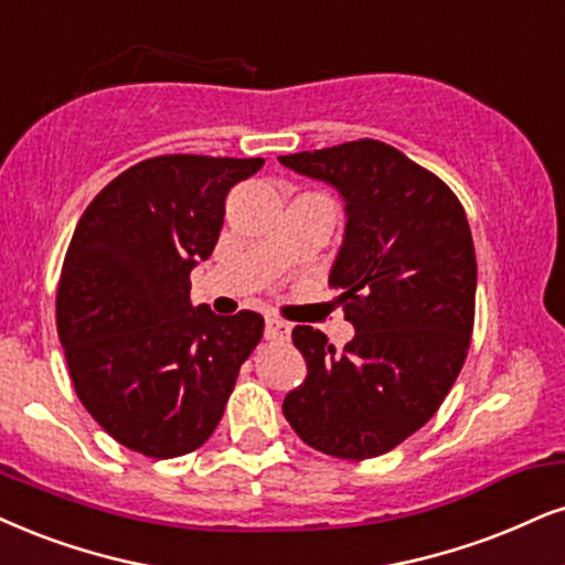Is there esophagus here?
Returning <instances> with one entry per match:
<instances>
[{
  "label": "esophagus",
  "instance_id": "esophagus-1",
  "mask_svg": "<svg viewBox=\"0 0 565 565\" xmlns=\"http://www.w3.org/2000/svg\"><path fill=\"white\" fill-rule=\"evenodd\" d=\"M264 332H267V340H288L290 338V324L282 322V319H277V317H269L267 327H264Z\"/></svg>",
  "mask_w": 565,
  "mask_h": 565
}]
</instances>
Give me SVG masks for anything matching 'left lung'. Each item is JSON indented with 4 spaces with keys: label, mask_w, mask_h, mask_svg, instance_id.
<instances>
[{
    "label": "left lung",
    "mask_w": 565,
    "mask_h": 565,
    "mask_svg": "<svg viewBox=\"0 0 565 565\" xmlns=\"http://www.w3.org/2000/svg\"><path fill=\"white\" fill-rule=\"evenodd\" d=\"M280 162L345 201L330 288L356 330L335 353L315 327H296L309 372L282 414L327 456H382L435 416L466 361L477 296L469 220L440 178L372 138Z\"/></svg>",
    "instance_id": "8db88e82"
}]
</instances>
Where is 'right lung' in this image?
Here are the masks:
<instances>
[{"label": "right lung", "instance_id": "add662e5", "mask_svg": "<svg viewBox=\"0 0 565 565\" xmlns=\"http://www.w3.org/2000/svg\"><path fill=\"white\" fill-rule=\"evenodd\" d=\"M264 159H143L90 201L57 288V332L75 393L104 431L175 458L217 429L241 364L262 340L256 311L191 303V269L217 246L230 188Z\"/></svg>", "mask_w": 565, "mask_h": 565}]
</instances>
